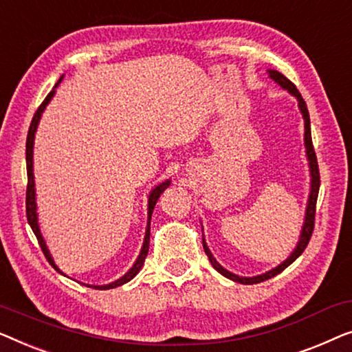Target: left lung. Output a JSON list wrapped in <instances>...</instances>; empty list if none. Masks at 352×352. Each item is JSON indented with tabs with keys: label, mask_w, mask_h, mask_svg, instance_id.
<instances>
[{
	"label": "left lung",
	"mask_w": 352,
	"mask_h": 352,
	"mask_svg": "<svg viewBox=\"0 0 352 352\" xmlns=\"http://www.w3.org/2000/svg\"><path fill=\"white\" fill-rule=\"evenodd\" d=\"M270 73V78L276 81L277 84L282 89H285V91H289L292 96L296 97V100H298V108L301 111V115H303V120H305V146H306V156H308V161H309V174H311V190H309V197H308V206H306V215H305V223L303 228H301V234H300V241L296 247L292 252L290 256L287 260L282 261L280 265H277L276 268H273L268 273L265 274H260V276H254V277H242V276H237L234 273H231V271L225 270L223 266H221L219 261L214 258V255H212V252L209 250V247L206 244V239H202V245H204V250L207 256H209V261L212 263V266L219 271L220 274H223L228 279L234 280V282H239V284H258V282H263V280H268L271 277L277 276L279 273H282L287 266L294 263V261L298 258V256L303 254L306 245H308V242L311 239V236H313V230H314V215H316V202H318V195H319V186H320V175H319V166H318V157H316V153H314V146H313V138H311V122H309V113H308V108H306V102L303 100V97H301V94L298 92V89L295 87V84L290 81V79H287L282 73L276 72V70H268Z\"/></svg>",
	"instance_id": "left-lung-1"
}]
</instances>
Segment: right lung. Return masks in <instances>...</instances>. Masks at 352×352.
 <instances>
[{
    "label": "right lung",
    "mask_w": 352,
    "mask_h": 352,
    "mask_svg": "<svg viewBox=\"0 0 352 352\" xmlns=\"http://www.w3.org/2000/svg\"><path fill=\"white\" fill-rule=\"evenodd\" d=\"M62 78L58 79V82L62 81ZM58 82L54 86V89L51 92L47 94V97L44 98L41 105H39V108L36 110V113H34L33 120H32V124H30V129H28V135H27V177H28V185H27V220H28V225L32 226V230L34 232V236H36V239L39 242V247H41L43 254L44 256H46L49 263L52 265V268L58 271V273L63 274L60 270H58V266L54 263L52 260V255L51 252H49L46 242H44V237L41 234V231H39V225H38V214H36V192H34V175H33V145H34V132H36V127H38V122L39 120H41V115L43 111L46 110L47 103L51 102V98L54 97V94H56V87L58 86ZM170 185V180H166L160 183V185L155 186L150 192V196H148V223H146V231H145V239H143V245H142V250L140 254H138L135 263L132 265V268L127 271V273L120 277V279L111 282V284H107V285H89L87 287H92V289H97V290H108V289H115V287H120L122 284H126V282H129L131 279H133L138 274V271L142 270L143 263H145V258L148 255V249H150V223H151V215H153V210H155V206L157 199H160V196L162 195V191L166 190L167 186ZM65 276V274H63Z\"/></svg>",
    "instance_id": "right-lung-1"
}]
</instances>
